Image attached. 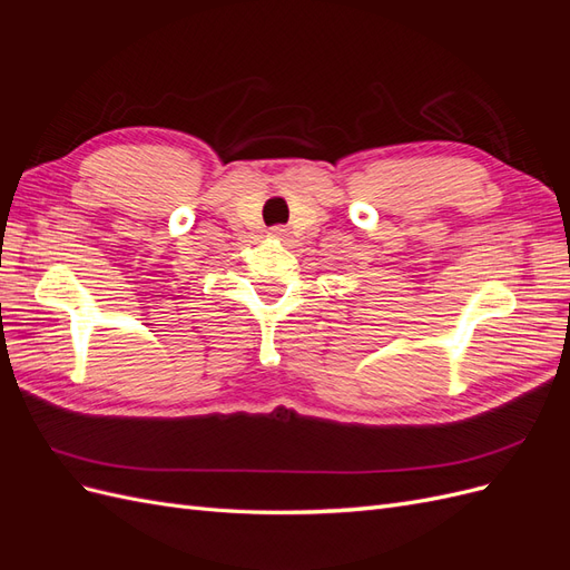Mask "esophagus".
<instances>
[{
    "instance_id": "obj_1",
    "label": "esophagus",
    "mask_w": 570,
    "mask_h": 570,
    "mask_svg": "<svg viewBox=\"0 0 570 570\" xmlns=\"http://www.w3.org/2000/svg\"><path fill=\"white\" fill-rule=\"evenodd\" d=\"M271 237L278 239V243H285V239L289 237V233H287V228H283V226H275V228L271 230Z\"/></svg>"
}]
</instances>
